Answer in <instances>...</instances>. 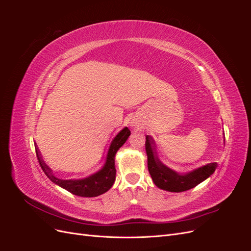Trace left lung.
<instances>
[{
  "instance_id": "left-lung-1",
  "label": "left lung",
  "mask_w": 251,
  "mask_h": 251,
  "mask_svg": "<svg viewBox=\"0 0 251 251\" xmlns=\"http://www.w3.org/2000/svg\"><path fill=\"white\" fill-rule=\"evenodd\" d=\"M154 140L147 135L146 151L148 155V169L153 182L159 188L172 193H180L188 191L214 174L217 169V163L212 162L193 172L186 174H179L168 166H165L156 155Z\"/></svg>"
}]
</instances>
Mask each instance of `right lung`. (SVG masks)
<instances>
[{
  "label": "right lung",
  "instance_id": "add662e5",
  "mask_svg": "<svg viewBox=\"0 0 251 251\" xmlns=\"http://www.w3.org/2000/svg\"><path fill=\"white\" fill-rule=\"evenodd\" d=\"M130 135L131 131L128 130L127 127L123 128L110 144L107 159H105L103 168L97 173L83 179L64 180L56 178L49 166L44 162L36 144L35 151L44 173L46 174V176L53 182V183L65 188L66 191L70 192L73 195H76L79 197H89V198H91V197H97L104 194L105 192H108L114 184V181H115L116 178L115 155L117 153V151L124 146Z\"/></svg>",
  "mask_w": 251,
  "mask_h": 251
}]
</instances>
